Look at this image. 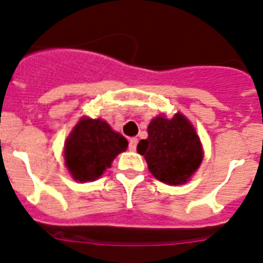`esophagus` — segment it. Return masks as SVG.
Here are the masks:
<instances>
[{
    "instance_id": "obj_1",
    "label": "esophagus",
    "mask_w": 263,
    "mask_h": 263,
    "mask_svg": "<svg viewBox=\"0 0 263 263\" xmlns=\"http://www.w3.org/2000/svg\"><path fill=\"white\" fill-rule=\"evenodd\" d=\"M137 143H138V139H137V138H130V141H129V150H132V152H136Z\"/></svg>"
}]
</instances>
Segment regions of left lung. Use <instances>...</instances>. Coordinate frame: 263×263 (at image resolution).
I'll use <instances>...</instances> for the list:
<instances>
[{
  "label": "left lung",
  "instance_id": "8db88e82",
  "mask_svg": "<svg viewBox=\"0 0 263 263\" xmlns=\"http://www.w3.org/2000/svg\"><path fill=\"white\" fill-rule=\"evenodd\" d=\"M148 137L139 141L150 173L170 185L184 184L203 160V147L196 130L182 113L173 118L158 116L148 124Z\"/></svg>",
  "mask_w": 263,
  "mask_h": 263
}]
</instances>
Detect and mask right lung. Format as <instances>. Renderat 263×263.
Listing matches in <instances>:
<instances>
[{
    "label": "right lung",
    "instance_id": "1",
    "mask_svg": "<svg viewBox=\"0 0 263 263\" xmlns=\"http://www.w3.org/2000/svg\"><path fill=\"white\" fill-rule=\"evenodd\" d=\"M126 147V138L108 122L83 117L64 143L66 167L76 182L96 180Z\"/></svg>",
    "mask_w": 263,
    "mask_h": 263
}]
</instances>
